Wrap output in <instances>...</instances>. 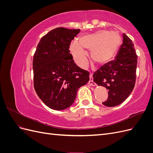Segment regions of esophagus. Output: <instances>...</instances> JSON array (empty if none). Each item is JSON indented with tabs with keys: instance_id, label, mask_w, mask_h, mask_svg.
<instances>
[{
	"instance_id": "34e87169",
	"label": "esophagus",
	"mask_w": 153,
	"mask_h": 153,
	"mask_svg": "<svg viewBox=\"0 0 153 153\" xmlns=\"http://www.w3.org/2000/svg\"><path fill=\"white\" fill-rule=\"evenodd\" d=\"M89 84L91 86H94L96 85V84L93 82V79H92V74L90 73V76H89Z\"/></svg>"
}]
</instances>
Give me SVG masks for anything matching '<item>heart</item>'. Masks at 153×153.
Listing matches in <instances>:
<instances>
[{
	"mask_svg": "<svg viewBox=\"0 0 153 153\" xmlns=\"http://www.w3.org/2000/svg\"><path fill=\"white\" fill-rule=\"evenodd\" d=\"M121 43V37L117 32L101 30L82 36L79 43L73 41L69 50L78 65L85 68L88 60L84 48L91 50V57L94 63L103 64L114 57Z\"/></svg>",
	"mask_w": 153,
	"mask_h": 153,
	"instance_id": "1",
	"label": "heart"
}]
</instances>
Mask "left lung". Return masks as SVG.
<instances>
[{"label": "left lung", "mask_w": 153, "mask_h": 153, "mask_svg": "<svg viewBox=\"0 0 153 153\" xmlns=\"http://www.w3.org/2000/svg\"><path fill=\"white\" fill-rule=\"evenodd\" d=\"M137 55L132 41L123 34V43L115 59L106 63L93 74L94 82L108 89L103 105L115 106L131 93L136 81Z\"/></svg>", "instance_id": "left-lung-1"}]
</instances>
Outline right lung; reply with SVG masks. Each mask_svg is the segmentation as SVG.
<instances>
[{"label":"right lung","instance_id":"right-lung-1","mask_svg":"<svg viewBox=\"0 0 153 153\" xmlns=\"http://www.w3.org/2000/svg\"><path fill=\"white\" fill-rule=\"evenodd\" d=\"M80 29L58 27L42 37L34 55V87L43 102L53 110L69 107L77 91L89 80V73L78 67L69 51Z\"/></svg>","mask_w":153,"mask_h":153}]
</instances>
